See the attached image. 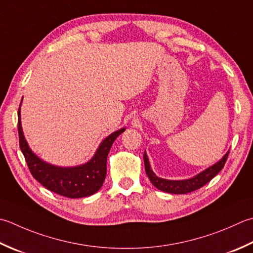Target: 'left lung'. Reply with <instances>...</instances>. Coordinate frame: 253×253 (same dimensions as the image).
Listing matches in <instances>:
<instances>
[{
  "mask_svg": "<svg viewBox=\"0 0 253 253\" xmlns=\"http://www.w3.org/2000/svg\"><path fill=\"white\" fill-rule=\"evenodd\" d=\"M229 151L222 157V159L218 161L216 165L211 166L209 169L201 172L200 174L192 177L189 180H182V181H171V180H165L161 177H158L150 168L149 160L146 155V151L143 153V162H145V170L148 177L151 181V183L155 185L158 190H161L167 193H172V194H186L193 191H196L204 186L206 183H209L212 177L218 174V172L224 168L225 163L228 158Z\"/></svg>",
  "mask_w": 253,
  "mask_h": 253,
  "instance_id": "obj_1",
  "label": "left lung"
}]
</instances>
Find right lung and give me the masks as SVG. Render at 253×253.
<instances>
[{
  "label": "right lung",
  "instance_id": "right-lung-1",
  "mask_svg": "<svg viewBox=\"0 0 253 253\" xmlns=\"http://www.w3.org/2000/svg\"><path fill=\"white\" fill-rule=\"evenodd\" d=\"M19 147L32 175L46 189L59 195L79 199L90 196L101 189L106 176V160L113 142L125 128L111 133L103 140L92 159L83 166L73 168L54 167L39 159L29 149L21 125V105L18 107Z\"/></svg>",
  "mask_w": 253,
  "mask_h": 253
}]
</instances>
